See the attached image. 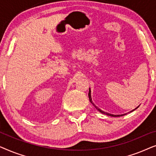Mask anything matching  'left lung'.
Masks as SVG:
<instances>
[{"label": "left lung", "mask_w": 156, "mask_h": 156, "mask_svg": "<svg viewBox=\"0 0 156 156\" xmlns=\"http://www.w3.org/2000/svg\"><path fill=\"white\" fill-rule=\"evenodd\" d=\"M88 95H89V101H90L91 102V103H92V101H91V90H90V89H89V94H88ZM92 104H93V103H92ZM93 105L95 106L96 108H97V109H98V111H99V112H100L101 113H102V114H107V115H108V116H114V117H117V116H123V115H125V114H122V115H113V114H107V113H105L104 112H103V111H101V109H100V108H98L97 106H96L94 104H93ZM137 108H138V107H137ZM135 109H136V108H135ZM135 109H134V110H135ZM134 110H133V111H134ZM133 111H131V112H133Z\"/></svg>", "instance_id": "8db88e82"}]
</instances>
